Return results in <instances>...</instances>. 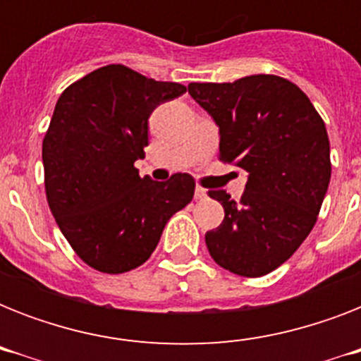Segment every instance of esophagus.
Masks as SVG:
<instances>
[{
  "mask_svg": "<svg viewBox=\"0 0 361 361\" xmlns=\"http://www.w3.org/2000/svg\"><path fill=\"white\" fill-rule=\"evenodd\" d=\"M195 198H197V200H206V198H208V191H206V189H202V187H197V191H195Z\"/></svg>",
  "mask_w": 361,
  "mask_h": 361,
  "instance_id": "esophagus-1",
  "label": "esophagus"
}]
</instances>
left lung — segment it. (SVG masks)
<instances>
[{"label": "left lung", "instance_id": "obj_1", "mask_svg": "<svg viewBox=\"0 0 361 361\" xmlns=\"http://www.w3.org/2000/svg\"><path fill=\"white\" fill-rule=\"evenodd\" d=\"M189 95L219 127V159L247 172L241 200L208 195L225 219L206 232L221 268L260 277L296 252L317 223L330 185V140L305 93L286 78L252 75L225 84H189Z\"/></svg>", "mask_w": 361, "mask_h": 361}]
</instances>
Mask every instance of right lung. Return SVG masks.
<instances>
[{"label":"right lung","mask_w":361,"mask_h":361,"mask_svg":"<svg viewBox=\"0 0 361 361\" xmlns=\"http://www.w3.org/2000/svg\"><path fill=\"white\" fill-rule=\"evenodd\" d=\"M187 92L125 65H106L71 84L56 103L44 140V189L59 231L78 257L103 274L138 268L164 225L195 195L189 174L140 178L147 120Z\"/></svg>","instance_id":"obj_1"}]
</instances>
